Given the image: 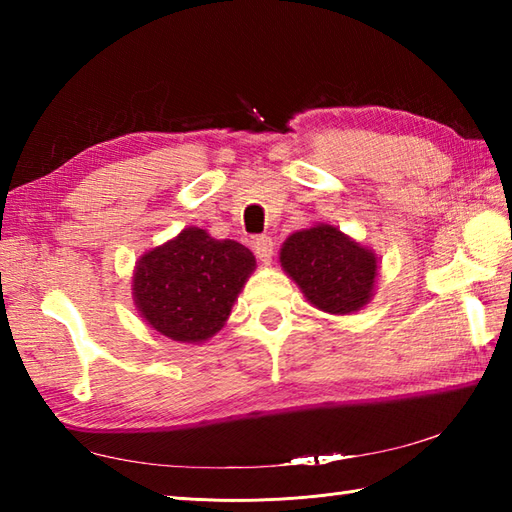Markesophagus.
Returning <instances> with one entry per match:
<instances>
[{"mask_svg": "<svg viewBox=\"0 0 512 512\" xmlns=\"http://www.w3.org/2000/svg\"><path fill=\"white\" fill-rule=\"evenodd\" d=\"M253 250H255V255L259 257V262L270 264V262H273V255H275V242L270 237L262 235L253 242Z\"/></svg>", "mask_w": 512, "mask_h": 512, "instance_id": "1", "label": "esophagus"}]
</instances>
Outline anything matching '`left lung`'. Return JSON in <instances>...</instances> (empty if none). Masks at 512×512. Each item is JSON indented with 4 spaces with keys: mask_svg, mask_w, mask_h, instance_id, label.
Masks as SVG:
<instances>
[{
    "mask_svg": "<svg viewBox=\"0 0 512 512\" xmlns=\"http://www.w3.org/2000/svg\"><path fill=\"white\" fill-rule=\"evenodd\" d=\"M279 262L303 297L328 314H354L374 297L376 253L332 224L317 222L288 235Z\"/></svg>",
    "mask_w": 512,
    "mask_h": 512,
    "instance_id": "1",
    "label": "left lung"
}]
</instances>
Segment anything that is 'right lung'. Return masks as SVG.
<instances>
[{
	"mask_svg": "<svg viewBox=\"0 0 512 512\" xmlns=\"http://www.w3.org/2000/svg\"><path fill=\"white\" fill-rule=\"evenodd\" d=\"M255 266V255L235 239L189 226L138 257L134 306L158 334L200 345L224 328Z\"/></svg>",
	"mask_w": 512,
	"mask_h": 512,
	"instance_id": "obj_1",
	"label": "right lung"
}]
</instances>
